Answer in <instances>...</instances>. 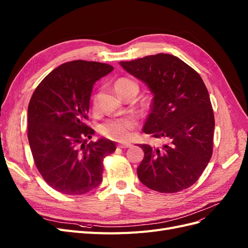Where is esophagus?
<instances>
[{
	"mask_svg": "<svg viewBox=\"0 0 248 248\" xmlns=\"http://www.w3.org/2000/svg\"><path fill=\"white\" fill-rule=\"evenodd\" d=\"M131 144H119L118 148H121V149H127V148H130Z\"/></svg>",
	"mask_w": 248,
	"mask_h": 248,
	"instance_id": "obj_1",
	"label": "esophagus"
}]
</instances>
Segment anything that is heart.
<instances>
[{
	"label": "heart",
	"instance_id": "heart-1",
	"mask_svg": "<svg viewBox=\"0 0 248 248\" xmlns=\"http://www.w3.org/2000/svg\"><path fill=\"white\" fill-rule=\"evenodd\" d=\"M132 87L139 89L137 82L131 78H122L115 82V88L120 94H122L126 89ZM137 119L132 116L112 117L104 120L98 126V131L108 139L118 141H126L132 138L133 130L137 127Z\"/></svg>",
	"mask_w": 248,
	"mask_h": 248
}]
</instances>
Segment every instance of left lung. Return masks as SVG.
Here are the masks:
<instances>
[{"mask_svg":"<svg viewBox=\"0 0 248 248\" xmlns=\"http://www.w3.org/2000/svg\"><path fill=\"white\" fill-rule=\"evenodd\" d=\"M120 64L153 93L142 130L167 140L160 148L140 144L145 153L137 170L140 181L162 193L188 188L205 170L213 152L215 121L204 81L189 65L169 54Z\"/></svg>","mask_w":248,"mask_h":248,"instance_id":"8db88e82","label":"left lung"}]
</instances>
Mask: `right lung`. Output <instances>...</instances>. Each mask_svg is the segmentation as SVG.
<instances>
[{
	"instance_id": "1",
	"label": "right lung",
	"mask_w": 248,
	"mask_h": 248,
	"mask_svg": "<svg viewBox=\"0 0 248 248\" xmlns=\"http://www.w3.org/2000/svg\"><path fill=\"white\" fill-rule=\"evenodd\" d=\"M114 67L77 60L62 64L42 79L28 107V140L42 178L57 191L78 196L102 181L103 159L115 152L107 139H91L87 126L95 82Z\"/></svg>"
}]
</instances>
